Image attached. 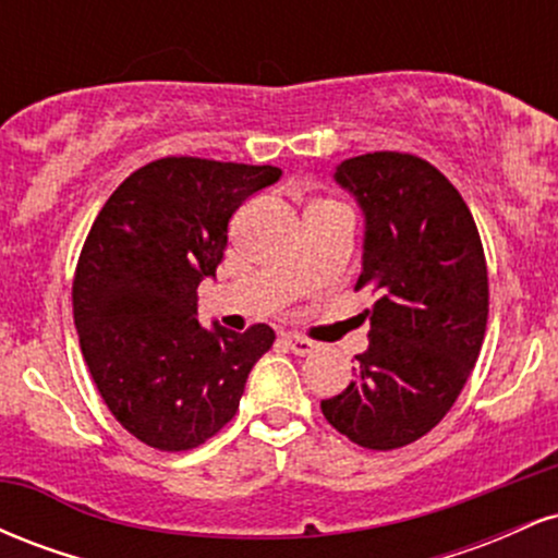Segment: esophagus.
Returning a JSON list of instances; mask_svg holds the SVG:
<instances>
[{"mask_svg":"<svg viewBox=\"0 0 558 558\" xmlns=\"http://www.w3.org/2000/svg\"><path fill=\"white\" fill-rule=\"evenodd\" d=\"M283 343H286L288 349H291L296 356H306V354H312V351L317 349V343H312L310 338H304V336H296V332H286Z\"/></svg>","mask_w":558,"mask_h":558,"instance_id":"esophagus-1","label":"esophagus"}]
</instances>
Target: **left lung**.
I'll return each mask as SVG.
<instances>
[{
    "label": "left lung",
    "instance_id": "8db88e82",
    "mask_svg": "<svg viewBox=\"0 0 558 558\" xmlns=\"http://www.w3.org/2000/svg\"><path fill=\"white\" fill-rule=\"evenodd\" d=\"M332 178L364 215L356 288L377 299L354 380L319 407L356 446L390 451L430 433L462 393L488 323V267L462 194L425 159L375 151Z\"/></svg>",
    "mask_w": 558,
    "mask_h": 558
}]
</instances>
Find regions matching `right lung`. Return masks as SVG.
<instances>
[{
  "instance_id": "1",
  "label": "right lung",
  "mask_w": 558,
  "mask_h": 558,
  "mask_svg": "<svg viewBox=\"0 0 558 558\" xmlns=\"http://www.w3.org/2000/svg\"><path fill=\"white\" fill-rule=\"evenodd\" d=\"M280 175L272 165L165 157L128 175L88 230L73 280L81 351L141 444L189 451L213 438L270 351V325L204 328L196 288L215 278L235 209Z\"/></svg>"
}]
</instances>
